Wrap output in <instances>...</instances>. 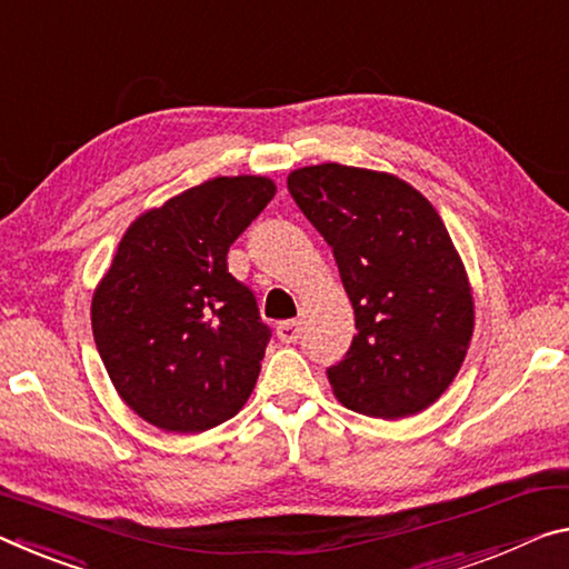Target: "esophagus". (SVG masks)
Returning <instances> with one entry per match:
<instances>
[{"instance_id":"esophagus-1","label":"esophagus","mask_w":569,"mask_h":569,"mask_svg":"<svg viewBox=\"0 0 569 569\" xmlns=\"http://www.w3.org/2000/svg\"><path fill=\"white\" fill-rule=\"evenodd\" d=\"M276 333H278V339L283 341V345H293V341L301 337V323L299 321H283V323H278V327H276Z\"/></svg>"}]
</instances>
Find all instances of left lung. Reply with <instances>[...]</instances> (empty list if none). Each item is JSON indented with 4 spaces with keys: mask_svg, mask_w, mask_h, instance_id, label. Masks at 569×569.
<instances>
[{
    "mask_svg": "<svg viewBox=\"0 0 569 569\" xmlns=\"http://www.w3.org/2000/svg\"><path fill=\"white\" fill-rule=\"evenodd\" d=\"M288 192L355 309L347 357L327 369L337 400L382 420L430 408L473 337L471 283L436 207L400 177L333 161L291 171Z\"/></svg>",
    "mask_w": 569,
    "mask_h": 569,
    "instance_id": "obj_1",
    "label": "left lung"
}]
</instances>
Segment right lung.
I'll use <instances>...</instances> for the list:
<instances>
[{
  "label": "right lung",
  "instance_id": "obj_1",
  "mask_svg": "<svg viewBox=\"0 0 569 569\" xmlns=\"http://www.w3.org/2000/svg\"><path fill=\"white\" fill-rule=\"evenodd\" d=\"M268 177H214L129 224L90 323L119 398L151 426L202 432L238 415L270 329L228 250L273 200Z\"/></svg>",
  "mask_w": 569,
  "mask_h": 569
}]
</instances>
